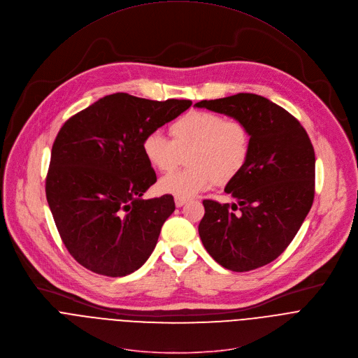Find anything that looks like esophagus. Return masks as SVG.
I'll list each match as a JSON object with an SVG mask.
<instances>
[{
  "instance_id": "1",
  "label": "esophagus",
  "mask_w": 358,
  "mask_h": 358,
  "mask_svg": "<svg viewBox=\"0 0 358 358\" xmlns=\"http://www.w3.org/2000/svg\"><path fill=\"white\" fill-rule=\"evenodd\" d=\"M174 201H176V206L177 208H181V206H184L187 203V199H184V198H176Z\"/></svg>"
}]
</instances>
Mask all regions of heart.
Segmentation results:
<instances>
[{"instance_id": "1", "label": "heart", "mask_w": 358, "mask_h": 358, "mask_svg": "<svg viewBox=\"0 0 358 358\" xmlns=\"http://www.w3.org/2000/svg\"><path fill=\"white\" fill-rule=\"evenodd\" d=\"M171 141L150 132L142 143L149 164L159 171L173 170L187 153L188 167L159 181V189L176 198H191L213 182L227 184L239 176L250 155V134L239 119H224L206 110L189 112L170 127Z\"/></svg>"}]
</instances>
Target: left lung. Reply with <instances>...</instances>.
I'll return each instance as SVG.
<instances>
[{
  "mask_svg": "<svg viewBox=\"0 0 358 358\" xmlns=\"http://www.w3.org/2000/svg\"><path fill=\"white\" fill-rule=\"evenodd\" d=\"M195 108L242 121L250 134L243 171L226 184L240 208L205 199L198 226L203 248L222 267L243 273L274 262L292 242L315 195V152L302 125L270 99L241 92Z\"/></svg>",
  "mask_w": 358,
  "mask_h": 358,
  "instance_id": "8db88e82",
  "label": "left lung"
}]
</instances>
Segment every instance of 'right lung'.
<instances>
[{"mask_svg": "<svg viewBox=\"0 0 358 358\" xmlns=\"http://www.w3.org/2000/svg\"><path fill=\"white\" fill-rule=\"evenodd\" d=\"M192 105L115 92L71 116L50 157L46 198L62 241L90 271L125 277L153 253L171 195L143 199L156 182L142 143Z\"/></svg>", "mask_w": 358, "mask_h": 358, "instance_id": "add662e5", "label": "right lung"}]
</instances>
